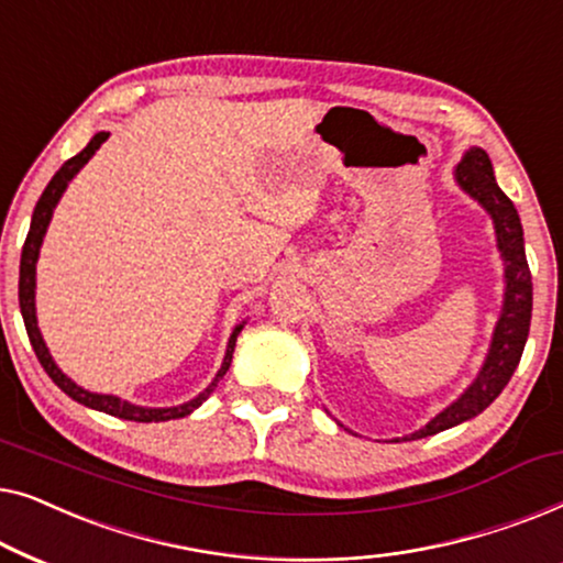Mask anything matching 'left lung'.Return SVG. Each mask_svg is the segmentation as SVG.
<instances>
[{
    "instance_id": "left-lung-1",
    "label": "left lung",
    "mask_w": 563,
    "mask_h": 563,
    "mask_svg": "<svg viewBox=\"0 0 563 563\" xmlns=\"http://www.w3.org/2000/svg\"><path fill=\"white\" fill-rule=\"evenodd\" d=\"M456 184L468 197H474L489 212L492 222H495L497 249L505 261L503 314H499L495 333H492L489 353L484 358V366L476 374V379L468 384V389L456 402H451L443 412H438L426 428L405 435V441L435 435L441 430H449L487 410L499 397V391L507 387V382H510L528 341L530 312H533V282H530L526 241H522L518 210H515L510 197L497 187L487 151L468 148L464 153V158L456 166Z\"/></svg>"
}]
</instances>
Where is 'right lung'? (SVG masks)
I'll return each instance as SVG.
<instances>
[{"label": "right lung", "instance_id": "obj_1", "mask_svg": "<svg viewBox=\"0 0 563 563\" xmlns=\"http://www.w3.org/2000/svg\"><path fill=\"white\" fill-rule=\"evenodd\" d=\"M107 137H110V133H97L95 137H91L87 148H84L81 153H76L74 158H68L66 164L58 168L56 176H53V179L48 181V187H45L41 199H37V205L33 210V222H30V233L25 238V245H22V258H20V312H22V320H25L27 338H30V343H33V351H35L37 361H41V366L45 368V374H48L51 379L58 384L60 391H66V395L76 399L79 405L91 407V410H99V412H107V415H114V418L133 420V422H164V420L187 418L189 412H195L197 407L212 395L214 387H218V382L228 374L230 361H233L238 333L243 330V322L233 330V335H230L228 349H225V358H222L220 372L214 374L210 387H207L205 391H199V395L195 399H189V402L176 405V407H141V405L125 402V399H120L114 395H97V391H89V389L79 387V384L68 379V376L56 366V361H53L48 345H45V341H43L41 328H37V318H35V264H37V256H41V245H43L45 230H48L53 210H56L58 199L66 191L68 181H71L74 176L79 174V168H84V164H87V161L95 156V153L99 151V145H102Z\"/></svg>", "mask_w": 563, "mask_h": 563}]
</instances>
